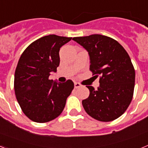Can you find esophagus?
I'll use <instances>...</instances> for the list:
<instances>
[{
    "label": "esophagus",
    "instance_id": "esophagus-1",
    "mask_svg": "<svg viewBox=\"0 0 148 148\" xmlns=\"http://www.w3.org/2000/svg\"><path fill=\"white\" fill-rule=\"evenodd\" d=\"M74 86H75V89H78V88H79V87H82V84L79 83H78V82H75V83H74Z\"/></svg>",
    "mask_w": 148,
    "mask_h": 148
}]
</instances>
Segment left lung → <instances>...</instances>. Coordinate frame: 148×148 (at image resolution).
Returning a JSON list of instances; mask_svg holds the SVG:
<instances>
[{
	"label": "left lung",
	"instance_id": "left-lung-1",
	"mask_svg": "<svg viewBox=\"0 0 148 148\" xmlns=\"http://www.w3.org/2000/svg\"><path fill=\"white\" fill-rule=\"evenodd\" d=\"M87 50L90 70L99 76L96 90L86 86L90 95L82 101L86 113L100 121H111L125 113L133 99L135 70L130 56L122 46L112 38L91 35L73 38Z\"/></svg>",
	"mask_w": 148,
	"mask_h": 148
}]
</instances>
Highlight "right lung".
<instances>
[{
  "label": "right lung",
  "mask_w": 148,
  "mask_h": 148,
  "mask_svg": "<svg viewBox=\"0 0 148 148\" xmlns=\"http://www.w3.org/2000/svg\"><path fill=\"white\" fill-rule=\"evenodd\" d=\"M72 38L49 35L26 48L15 69L14 89L23 113L30 120L45 123L57 118L74 88L71 80L53 82L51 72L59 66V50Z\"/></svg>",
  "instance_id": "add662e5"
}]
</instances>
